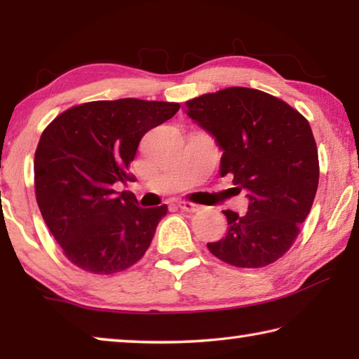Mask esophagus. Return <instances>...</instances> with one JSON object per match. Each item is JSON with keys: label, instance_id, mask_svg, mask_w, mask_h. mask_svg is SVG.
I'll use <instances>...</instances> for the list:
<instances>
[{"label": "esophagus", "instance_id": "obj_1", "mask_svg": "<svg viewBox=\"0 0 359 359\" xmlns=\"http://www.w3.org/2000/svg\"><path fill=\"white\" fill-rule=\"evenodd\" d=\"M177 205H179V208H180L182 210H185V212H190V214H193V212H198L199 209H201V205H199V204L188 203V201H180Z\"/></svg>", "mask_w": 359, "mask_h": 359}]
</instances>
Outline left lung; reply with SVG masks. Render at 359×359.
Listing matches in <instances>:
<instances>
[{
	"label": "left lung",
	"instance_id": "1",
	"mask_svg": "<svg viewBox=\"0 0 359 359\" xmlns=\"http://www.w3.org/2000/svg\"><path fill=\"white\" fill-rule=\"evenodd\" d=\"M191 120L223 150L222 177L248 191L244 215L223 210L228 231L209 242L218 259L236 267L274 263L294 244L318 188V150L307 118L261 90L229 87L185 102Z\"/></svg>",
	"mask_w": 359,
	"mask_h": 359
}]
</instances>
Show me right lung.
I'll return each mask as SVG.
<instances>
[{
    "mask_svg": "<svg viewBox=\"0 0 359 359\" xmlns=\"http://www.w3.org/2000/svg\"><path fill=\"white\" fill-rule=\"evenodd\" d=\"M179 102L123 98L83 102L48 123L34 154V191L41 215L65 257L92 274L136 264L168 205L142 209L130 165L149 130L172 118Z\"/></svg>",
    "mask_w": 359,
    "mask_h": 359,
    "instance_id": "right-lung-1",
    "label": "right lung"
}]
</instances>
